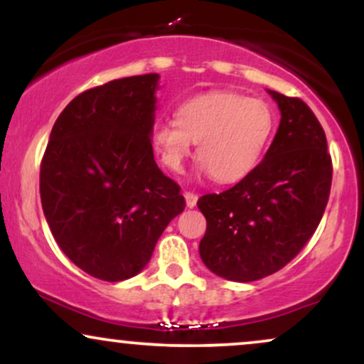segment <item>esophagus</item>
I'll list each match as a JSON object with an SVG mask.
<instances>
[{
  "mask_svg": "<svg viewBox=\"0 0 364 364\" xmlns=\"http://www.w3.org/2000/svg\"><path fill=\"white\" fill-rule=\"evenodd\" d=\"M185 198H186V205L190 208H193L196 205V200H198V195L193 193V191H186Z\"/></svg>",
  "mask_w": 364,
  "mask_h": 364,
  "instance_id": "34e87169",
  "label": "esophagus"
}]
</instances>
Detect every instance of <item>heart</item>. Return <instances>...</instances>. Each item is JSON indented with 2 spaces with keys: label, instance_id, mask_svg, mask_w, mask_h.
I'll use <instances>...</instances> for the list:
<instances>
[{
  "label": "heart",
  "instance_id": "b5f03b06",
  "mask_svg": "<svg viewBox=\"0 0 364 364\" xmlns=\"http://www.w3.org/2000/svg\"><path fill=\"white\" fill-rule=\"evenodd\" d=\"M272 133L274 112L265 101L215 90L183 102L176 121H159L152 141L171 173H181L195 141L200 168L217 183H237L257 168Z\"/></svg>",
  "mask_w": 364,
  "mask_h": 364
}]
</instances>
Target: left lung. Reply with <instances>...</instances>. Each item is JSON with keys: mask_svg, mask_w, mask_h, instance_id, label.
I'll list each match as a JSON object with an SVG mask.
<instances>
[{"mask_svg": "<svg viewBox=\"0 0 364 364\" xmlns=\"http://www.w3.org/2000/svg\"><path fill=\"white\" fill-rule=\"evenodd\" d=\"M269 94L281 124L263 161L237 185L196 202L207 219L200 257L228 281H258L286 267L318 228L332 186L320 121L299 97Z\"/></svg>", "mask_w": 364, "mask_h": 364, "instance_id": "obj_1", "label": "left lung"}]
</instances>
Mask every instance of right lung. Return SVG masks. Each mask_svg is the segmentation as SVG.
<instances>
[{"instance_id":"1","label":"right lung","mask_w":364,"mask_h":364,"mask_svg":"<svg viewBox=\"0 0 364 364\" xmlns=\"http://www.w3.org/2000/svg\"><path fill=\"white\" fill-rule=\"evenodd\" d=\"M157 80V73L139 75L78 94L58 116L41 162V202L54 240L101 281L139 274L186 205L150 144Z\"/></svg>"}]
</instances>
